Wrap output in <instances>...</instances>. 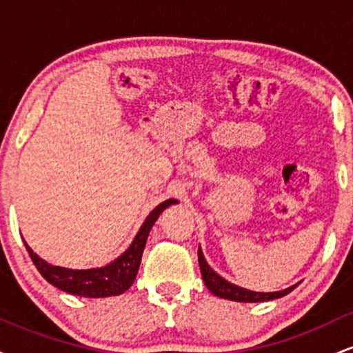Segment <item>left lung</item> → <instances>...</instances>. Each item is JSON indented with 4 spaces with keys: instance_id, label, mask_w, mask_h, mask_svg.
Returning a JSON list of instances; mask_svg holds the SVG:
<instances>
[{
    "instance_id": "1",
    "label": "left lung",
    "mask_w": 353,
    "mask_h": 353,
    "mask_svg": "<svg viewBox=\"0 0 353 353\" xmlns=\"http://www.w3.org/2000/svg\"><path fill=\"white\" fill-rule=\"evenodd\" d=\"M197 257H199V267H201V274L202 279H204L205 287L212 292L214 295L221 299H228V301H234V302H265V301H274V299H281L283 295H287L289 292H292L295 289V285L289 287L285 290H279V292H254V290H247L242 289V287L234 285L222 279L221 275L214 272L210 269L208 262H205L204 254H202L201 247L197 250Z\"/></svg>"
}]
</instances>
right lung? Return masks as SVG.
I'll use <instances>...</instances> for the list:
<instances>
[{
	"label": "right lung",
	"instance_id": "add662e5",
	"mask_svg": "<svg viewBox=\"0 0 353 353\" xmlns=\"http://www.w3.org/2000/svg\"><path fill=\"white\" fill-rule=\"evenodd\" d=\"M177 204L176 199H168L161 202L156 209L145 217L144 224L141 225L139 232L132 241V244L129 245V249L124 254H121L116 261H112L111 264L98 267V269H86V270H78V269H66V267H58L48 264L46 261H43L39 255L33 252L30 245L24 242L26 245L28 254H30L31 261L36 265V269L39 270V274L46 279L48 282L52 283L54 287H58L59 290L64 292L79 295V297H111V295H119L125 292L129 287L134 282L137 270H139L141 257H143L145 241H148L149 232H151L154 222L157 221V217L161 216V212L169 205Z\"/></svg>",
	"mask_w": 353,
	"mask_h": 353
}]
</instances>
